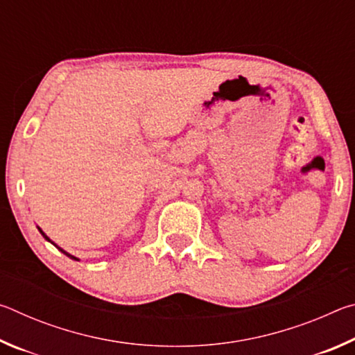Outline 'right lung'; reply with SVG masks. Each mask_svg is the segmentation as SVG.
<instances>
[{
	"mask_svg": "<svg viewBox=\"0 0 355 355\" xmlns=\"http://www.w3.org/2000/svg\"><path fill=\"white\" fill-rule=\"evenodd\" d=\"M37 228H39V232L42 233V236H44V238L46 239V241H50L51 244H55V243H53V241H51V239H50V238H48V236L45 235V233H44V232H42V228H40V227H37ZM55 245H56V244H55ZM56 248H58V245H56ZM58 249H59V250H61V252H62V254H65V255H67V257H70V258H71V260H76V261H80V258H76V257H73V255H70V254H67V252H65V250H62L61 248H58Z\"/></svg>",
	"mask_w": 355,
	"mask_h": 355,
	"instance_id": "add662e5",
	"label": "right lung"
}]
</instances>
